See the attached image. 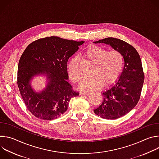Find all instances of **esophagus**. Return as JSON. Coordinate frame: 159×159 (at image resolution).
<instances>
[{"instance_id":"1","label":"esophagus","mask_w":159,"mask_h":159,"mask_svg":"<svg viewBox=\"0 0 159 159\" xmlns=\"http://www.w3.org/2000/svg\"><path fill=\"white\" fill-rule=\"evenodd\" d=\"M89 92H84V91H82L80 93V96H83V95H88L89 94Z\"/></svg>"}]
</instances>
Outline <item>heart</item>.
<instances>
[{
	"label": "heart",
	"mask_w": 159,
	"mask_h": 159,
	"mask_svg": "<svg viewBox=\"0 0 159 159\" xmlns=\"http://www.w3.org/2000/svg\"><path fill=\"white\" fill-rule=\"evenodd\" d=\"M84 56L95 64L94 76L85 78L79 85L84 90H94L101 88L104 83L110 84L115 82L120 76L124 65L122 53L116 50L107 51L106 49L91 44L84 52ZM79 59L72 58L68 64L67 70L70 79L79 83L82 75L79 70Z\"/></svg>",
	"instance_id": "1"
}]
</instances>
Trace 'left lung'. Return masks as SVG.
Wrapping results in <instances>:
<instances>
[{"mask_svg": "<svg viewBox=\"0 0 159 159\" xmlns=\"http://www.w3.org/2000/svg\"><path fill=\"white\" fill-rule=\"evenodd\" d=\"M94 43L108 44L123 56L125 65L120 77L102 92V102L94 110L102 118L116 120L131 111L140 99L145 77L141 58L131 44L118 38H107Z\"/></svg>", "mask_w": 159, "mask_h": 159, "instance_id": "obj_1", "label": "left lung"}]
</instances>
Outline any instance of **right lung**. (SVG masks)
<instances>
[{
  "instance_id": "obj_1",
  "label": "right lung",
  "mask_w": 159,
  "mask_h": 159,
  "mask_svg": "<svg viewBox=\"0 0 159 159\" xmlns=\"http://www.w3.org/2000/svg\"><path fill=\"white\" fill-rule=\"evenodd\" d=\"M84 43L47 37L32 42L22 54L17 85L26 107L35 117L56 119L67 110L70 100L79 95L67 81V61ZM39 75L46 77L47 84L43 90L36 92L30 81Z\"/></svg>"
}]
</instances>
